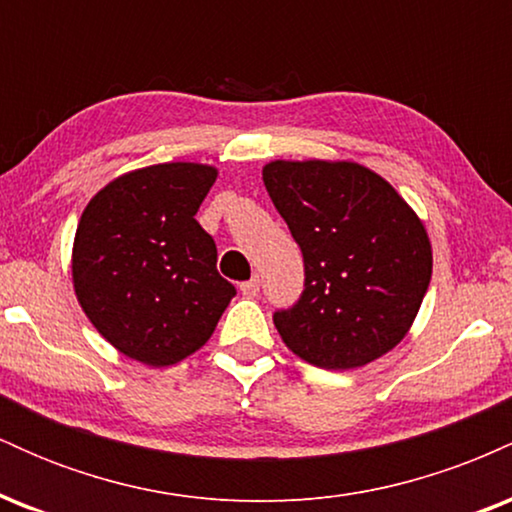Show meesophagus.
<instances>
[{
  "instance_id": "obj_1",
  "label": "esophagus",
  "mask_w": 512,
  "mask_h": 512,
  "mask_svg": "<svg viewBox=\"0 0 512 512\" xmlns=\"http://www.w3.org/2000/svg\"><path fill=\"white\" fill-rule=\"evenodd\" d=\"M240 291H243V296L255 298L257 293H260V276H252V279L243 281V284H240Z\"/></svg>"
}]
</instances>
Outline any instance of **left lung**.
Listing matches in <instances>:
<instances>
[{"instance_id":"obj_1","label":"left lung","mask_w":512,"mask_h":512,"mask_svg":"<svg viewBox=\"0 0 512 512\" xmlns=\"http://www.w3.org/2000/svg\"><path fill=\"white\" fill-rule=\"evenodd\" d=\"M262 180L303 252L301 298L274 313L284 344L327 370L395 349L431 281L419 216L390 182L351 161H272Z\"/></svg>"}]
</instances>
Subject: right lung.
<instances>
[{
  "label": "right lung",
  "mask_w": 512,
  "mask_h": 512,
  "mask_svg": "<svg viewBox=\"0 0 512 512\" xmlns=\"http://www.w3.org/2000/svg\"><path fill=\"white\" fill-rule=\"evenodd\" d=\"M214 180L202 163H158L115 178L81 214L76 298L117 351L146 366L195 354L236 296L195 219Z\"/></svg>",
  "instance_id": "1"
}]
</instances>
